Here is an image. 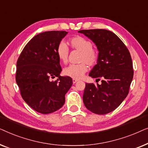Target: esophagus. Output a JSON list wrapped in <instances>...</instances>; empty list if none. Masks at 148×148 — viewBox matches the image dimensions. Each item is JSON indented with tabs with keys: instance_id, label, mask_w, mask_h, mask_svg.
I'll return each instance as SVG.
<instances>
[{
	"instance_id": "obj_1",
	"label": "esophagus",
	"mask_w": 148,
	"mask_h": 148,
	"mask_svg": "<svg viewBox=\"0 0 148 148\" xmlns=\"http://www.w3.org/2000/svg\"><path fill=\"white\" fill-rule=\"evenodd\" d=\"M78 79H73V84H75V83H77L78 82Z\"/></svg>"
}]
</instances>
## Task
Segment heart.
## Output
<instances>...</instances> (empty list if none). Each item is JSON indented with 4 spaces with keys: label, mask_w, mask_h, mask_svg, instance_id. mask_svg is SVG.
<instances>
[{
    "label": "heart",
    "mask_w": 148,
    "mask_h": 148,
    "mask_svg": "<svg viewBox=\"0 0 148 148\" xmlns=\"http://www.w3.org/2000/svg\"><path fill=\"white\" fill-rule=\"evenodd\" d=\"M71 48L80 52L79 61L80 63L70 64L64 69L63 73L66 76L73 79L82 78L88 71V65L94 66L98 61L99 52L97 48L93 47V43L90 40L82 36H75L68 40ZM69 48L63 42L58 43L56 47V54L58 59L62 63L68 62Z\"/></svg>",
    "instance_id": "heart-1"
}]
</instances>
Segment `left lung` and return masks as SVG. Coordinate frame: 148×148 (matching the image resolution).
Segmentation results:
<instances>
[{
	"mask_svg": "<svg viewBox=\"0 0 148 148\" xmlns=\"http://www.w3.org/2000/svg\"><path fill=\"white\" fill-rule=\"evenodd\" d=\"M90 38L99 50L98 63L89 75L102 84H86L83 100L91 112L105 114L120 105L129 94L133 62L127 46L113 32L103 29L79 31Z\"/></svg>",
	"mask_w": 148,
	"mask_h": 148,
	"instance_id": "1",
	"label": "left lung"
}]
</instances>
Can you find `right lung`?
Listing matches in <instances>:
<instances>
[{
	"label": "right lung",
	"mask_w": 148,
	"mask_h": 148,
	"mask_svg": "<svg viewBox=\"0 0 148 148\" xmlns=\"http://www.w3.org/2000/svg\"><path fill=\"white\" fill-rule=\"evenodd\" d=\"M67 32L38 34L26 44L18 58L16 82L24 101L42 114L54 112L63 106L73 84L70 77L60 76L62 69L56 47ZM55 76L57 80L51 81Z\"/></svg>",
	"instance_id": "1"
}]
</instances>
